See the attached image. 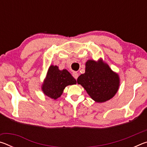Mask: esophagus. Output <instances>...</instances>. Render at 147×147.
I'll return each mask as SVG.
<instances>
[{
	"label": "esophagus",
	"instance_id": "1",
	"mask_svg": "<svg viewBox=\"0 0 147 147\" xmlns=\"http://www.w3.org/2000/svg\"><path fill=\"white\" fill-rule=\"evenodd\" d=\"M73 76L74 78L76 80L77 78H78V73H77V72H73Z\"/></svg>",
	"mask_w": 147,
	"mask_h": 147
}]
</instances>
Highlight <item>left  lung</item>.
<instances>
[{
    "label": "left lung",
    "mask_w": 147,
    "mask_h": 147,
    "mask_svg": "<svg viewBox=\"0 0 147 147\" xmlns=\"http://www.w3.org/2000/svg\"><path fill=\"white\" fill-rule=\"evenodd\" d=\"M77 83L86 89L91 98L96 102H104L113 98L117 92L120 79L102 59L88 60L85 73L77 79Z\"/></svg>",
    "instance_id": "1"
}]
</instances>
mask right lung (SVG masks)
Here are the masks:
<instances>
[{
	"mask_svg": "<svg viewBox=\"0 0 147 147\" xmlns=\"http://www.w3.org/2000/svg\"><path fill=\"white\" fill-rule=\"evenodd\" d=\"M76 84V80L66 69L60 71L58 66L51 65L41 89L45 95L56 100L61 95L66 86Z\"/></svg>",
	"mask_w": 147,
	"mask_h": 147,
	"instance_id": "add662e5",
	"label": "right lung"
}]
</instances>
